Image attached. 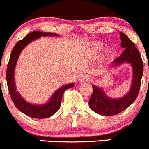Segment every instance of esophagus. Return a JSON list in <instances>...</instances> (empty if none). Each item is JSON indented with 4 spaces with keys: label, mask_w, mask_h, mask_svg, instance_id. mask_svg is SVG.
<instances>
[{
    "label": "esophagus",
    "mask_w": 149,
    "mask_h": 149,
    "mask_svg": "<svg viewBox=\"0 0 149 149\" xmlns=\"http://www.w3.org/2000/svg\"><path fill=\"white\" fill-rule=\"evenodd\" d=\"M91 76L88 74H81L79 77L78 80L79 82L82 83V82H86V81H89L91 80Z\"/></svg>",
    "instance_id": "esophagus-1"
}]
</instances>
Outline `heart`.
I'll use <instances>...</instances> for the list:
<instances>
[{
    "instance_id": "b5f03b06",
    "label": "heart",
    "mask_w": 149,
    "mask_h": 149,
    "mask_svg": "<svg viewBox=\"0 0 149 149\" xmlns=\"http://www.w3.org/2000/svg\"><path fill=\"white\" fill-rule=\"evenodd\" d=\"M103 44L100 42H95L91 45V49L94 52H100L103 49Z\"/></svg>"
}]
</instances>
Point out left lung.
<instances>
[{
  "mask_svg": "<svg viewBox=\"0 0 149 149\" xmlns=\"http://www.w3.org/2000/svg\"><path fill=\"white\" fill-rule=\"evenodd\" d=\"M121 46L125 49L120 57L113 61V66L123 63H129L133 67V80L131 89L127 95L120 99H111L105 95L101 88L92 85L93 92L88 101L89 107L97 114L111 116L119 114L129 107L137 99L140 91L143 73V62L134 43L123 32H120Z\"/></svg>",
  "mask_w": 149,
  "mask_h": 149,
  "instance_id": "8db88e82",
  "label": "left lung"
}]
</instances>
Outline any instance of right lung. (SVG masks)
<instances>
[{
    "label": "right lung",
    "mask_w": 149,
    "mask_h": 149,
    "mask_svg": "<svg viewBox=\"0 0 149 149\" xmlns=\"http://www.w3.org/2000/svg\"><path fill=\"white\" fill-rule=\"evenodd\" d=\"M41 36H58V35L56 33L41 32L39 31H35V32L28 34L25 38L19 40L15 45L11 53L10 58H9L7 69H6V81H7L8 88H9L10 97L14 104L15 105L18 110H20L26 115L29 116L33 118H40V119L47 118L55 114L60 109L64 91L74 86V84H69L63 86L61 88L57 90V91H55V93L52 95L49 103L41 105V106L32 105L27 103L18 94L16 90L15 84L14 72L19 54L28 43Z\"/></svg>",
    "instance_id": "add662e5"
}]
</instances>
